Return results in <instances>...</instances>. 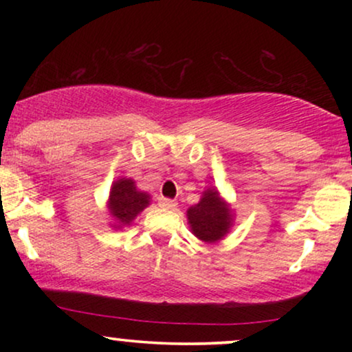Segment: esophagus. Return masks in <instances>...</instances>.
Listing matches in <instances>:
<instances>
[{
    "mask_svg": "<svg viewBox=\"0 0 352 352\" xmlns=\"http://www.w3.org/2000/svg\"><path fill=\"white\" fill-rule=\"evenodd\" d=\"M158 205H160L162 208H165V210H175L176 206H177L176 200L165 199V197H160V199H158Z\"/></svg>",
    "mask_w": 352,
    "mask_h": 352,
    "instance_id": "34e87169",
    "label": "esophagus"
}]
</instances>
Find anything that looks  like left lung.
<instances>
[{
	"mask_svg": "<svg viewBox=\"0 0 352 352\" xmlns=\"http://www.w3.org/2000/svg\"><path fill=\"white\" fill-rule=\"evenodd\" d=\"M192 234L205 243H216L232 228L234 213L214 187L204 190L197 205L187 210Z\"/></svg>",
	"mask_w": 352,
	"mask_h": 352,
	"instance_id": "obj_1",
	"label": "left lung"
}]
</instances>
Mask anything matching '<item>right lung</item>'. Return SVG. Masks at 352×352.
<instances>
[{
  "instance_id": "1",
  "label": "right lung",
  "mask_w": 352,
  "mask_h": 352,
  "mask_svg": "<svg viewBox=\"0 0 352 352\" xmlns=\"http://www.w3.org/2000/svg\"><path fill=\"white\" fill-rule=\"evenodd\" d=\"M148 205H151V195L147 192L138 190L134 181L129 177H122L112 184L109 195V211L117 221L113 228L122 229L124 226H129Z\"/></svg>"
}]
</instances>
